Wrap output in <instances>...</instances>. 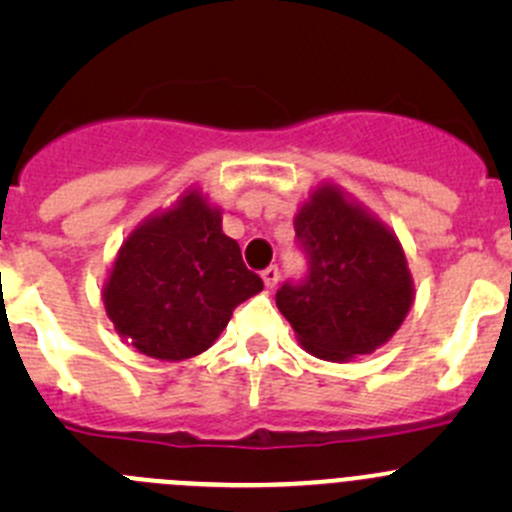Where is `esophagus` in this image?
<instances>
[{
	"label": "esophagus",
	"mask_w": 512,
	"mask_h": 512,
	"mask_svg": "<svg viewBox=\"0 0 512 512\" xmlns=\"http://www.w3.org/2000/svg\"><path fill=\"white\" fill-rule=\"evenodd\" d=\"M262 280H265V285L270 287V289L275 287L277 282H280V267H277V265H270V267H267V270L262 272Z\"/></svg>",
	"instance_id": "34e87169"
}]
</instances>
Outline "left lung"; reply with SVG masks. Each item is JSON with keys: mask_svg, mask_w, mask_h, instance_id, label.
Returning <instances> with one entry per match:
<instances>
[{"mask_svg": "<svg viewBox=\"0 0 512 512\" xmlns=\"http://www.w3.org/2000/svg\"><path fill=\"white\" fill-rule=\"evenodd\" d=\"M294 232L309 275L282 285L277 307L299 344L327 361H349L389 342L414 304V280L399 237L339 185H319Z\"/></svg>", "mask_w": 512, "mask_h": 512, "instance_id": "left-lung-1", "label": "left lung"}]
</instances>
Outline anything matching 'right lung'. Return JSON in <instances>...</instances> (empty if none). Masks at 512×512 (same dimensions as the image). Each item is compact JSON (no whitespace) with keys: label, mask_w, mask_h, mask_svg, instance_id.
Segmentation results:
<instances>
[{"label":"right lung","mask_w":512,"mask_h":512,"mask_svg":"<svg viewBox=\"0 0 512 512\" xmlns=\"http://www.w3.org/2000/svg\"><path fill=\"white\" fill-rule=\"evenodd\" d=\"M262 287L223 232L220 208L190 188L123 240L103 307L118 337L138 352L183 361L213 347L232 309Z\"/></svg>","instance_id":"obj_1"}]
</instances>
